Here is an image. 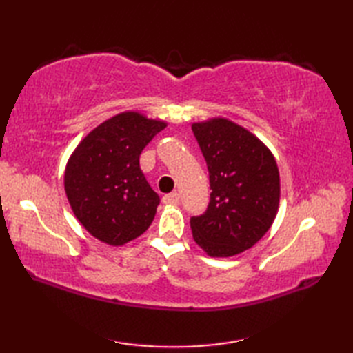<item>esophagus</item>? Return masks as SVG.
Returning a JSON list of instances; mask_svg holds the SVG:
<instances>
[{
    "label": "esophagus",
    "mask_w": 353,
    "mask_h": 353,
    "mask_svg": "<svg viewBox=\"0 0 353 353\" xmlns=\"http://www.w3.org/2000/svg\"><path fill=\"white\" fill-rule=\"evenodd\" d=\"M179 194L177 192H171V194H167V196L162 197V201L165 205H179Z\"/></svg>",
    "instance_id": "34e87169"
}]
</instances>
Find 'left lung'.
Listing matches in <instances>:
<instances>
[{
  "instance_id": "8db88e82",
  "label": "left lung",
  "mask_w": 353,
  "mask_h": 353,
  "mask_svg": "<svg viewBox=\"0 0 353 353\" xmlns=\"http://www.w3.org/2000/svg\"><path fill=\"white\" fill-rule=\"evenodd\" d=\"M192 132L212 190L205 214L191 216L192 238L209 256H234L256 244L273 224L279 170L264 142L226 118L194 123Z\"/></svg>"
}]
</instances>
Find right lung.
I'll list each match as a JSON object with an SVG mask.
<instances>
[{"instance_id": "add662e5", "label": "right lung", "mask_w": 353, "mask_h": 353, "mask_svg": "<svg viewBox=\"0 0 353 353\" xmlns=\"http://www.w3.org/2000/svg\"><path fill=\"white\" fill-rule=\"evenodd\" d=\"M167 127L123 112L88 133L65 168V192L76 219L109 245H123L152 224L159 196L139 168L142 150Z\"/></svg>"}]
</instances>
